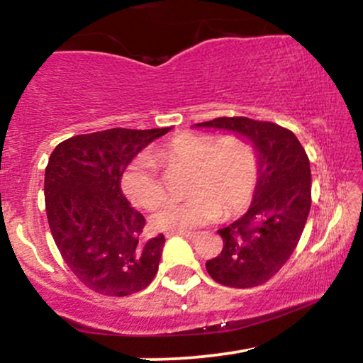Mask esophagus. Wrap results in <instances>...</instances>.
<instances>
[{"mask_svg":"<svg viewBox=\"0 0 363 363\" xmlns=\"http://www.w3.org/2000/svg\"><path fill=\"white\" fill-rule=\"evenodd\" d=\"M169 235H182V237H186V239H196V237H198L199 234L198 232H191V230H172V232H167V237Z\"/></svg>","mask_w":363,"mask_h":363,"instance_id":"34e87169","label":"esophagus"}]
</instances>
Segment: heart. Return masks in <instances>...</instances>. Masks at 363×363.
Returning <instances> with one entry per match:
<instances>
[{
  "label": "heart",
  "instance_id": "1",
  "mask_svg": "<svg viewBox=\"0 0 363 363\" xmlns=\"http://www.w3.org/2000/svg\"><path fill=\"white\" fill-rule=\"evenodd\" d=\"M157 160L193 170L186 201H167L152 215L158 230L201 227L223 213H237L251 203L259 179V158L254 145L240 136L182 133L155 153ZM123 189L140 206L153 208L164 198L157 165L150 155L136 157L123 174Z\"/></svg>",
  "mask_w": 363,
  "mask_h": 363
}]
</instances>
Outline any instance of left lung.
<instances>
[{
  "label": "left lung",
  "mask_w": 363,
  "mask_h": 363,
  "mask_svg": "<svg viewBox=\"0 0 363 363\" xmlns=\"http://www.w3.org/2000/svg\"><path fill=\"white\" fill-rule=\"evenodd\" d=\"M193 128L218 129L254 145L259 179L249 210L220 228L223 249L206 261L215 281L234 289L262 285L283 268L297 247L311 210V165L289 129L249 118H216Z\"/></svg>",
  "instance_id": "left-lung-1"
}]
</instances>
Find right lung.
I'll list each match as a JSON object with an SVG mask.
<instances>
[{"mask_svg":"<svg viewBox=\"0 0 363 363\" xmlns=\"http://www.w3.org/2000/svg\"><path fill=\"white\" fill-rule=\"evenodd\" d=\"M170 128L78 135L49 157L45 211L54 242L74 277L90 290L126 297L145 290L158 272L165 237L143 240L145 218L121 189L131 160Z\"/></svg>","mask_w":363,"mask_h":363,"instance_id":"obj_1","label":"right lung"}]
</instances>
